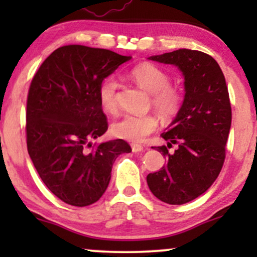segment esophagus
<instances>
[{"mask_svg": "<svg viewBox=\"0 0 257 257\" xmlns=\"http://www.w3.org/2000/svg\"><path fill=\"white\" fill-rule=\"evenodd\" d=\"M144 149H145V147H144L143 145H139V144H132V151L133 152H141V151H144Z\"/></svg>", "mask_w": 257, "mask_h": 257, "instance_id": "obj_1", "label": "esophagus"}]
</instances>
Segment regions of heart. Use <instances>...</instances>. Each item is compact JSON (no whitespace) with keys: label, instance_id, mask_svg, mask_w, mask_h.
I'll use <instances>...</instances> for the list:
<instances>
[{"label":"heart","instance_id":"obj_1","mask_svg":"<svg viewBox=\"0 0 257 257\" xmlns=\"http://www.w3.org/2000/svg\"><path fill=\"white\" fill-rule=\"evenodd\" d=\"M131 77L141 89L151 94L152 105L162 116L172 117L181 106L182 95L178 88L169 84L170 79L166 71L156 65L144 63L131 71ZM117 82L108 77L102 81L99 88V101L106 112L117 110ZM158 120L153 114H125L113 122L112 134L132 143H141L147 135L156 131Z\"/></svg>","mask_w":257,"mask_h":257}]
</instances>
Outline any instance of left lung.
Masks as SVG:
<instances>
[{"label":"left lung","instance_id":"obj_1","mask_svg":"<svg viewBox=\"0 0 257 257\" xmlns=\"http://www.w3.org/2000/svg\"><path fill=\"white\" fill-rule=\"evenodd\" d=\"M150 60L176 66L184 76L185 96L175 118L162 138L167 146L156 147L167 164L147 175L151 192L162 202L181 205L196 199L214 184L225 162V147L232 122L226 79L210 55L179 49Z\"/></svg>","mask_w":257,"mask_h":257}]
</instances>
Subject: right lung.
Returning a JSON list of instances; mask_svg holds the SVG:
<instances>
[{
  "label": "right lung",
  "mask_w": 257,
  "mask_h": 257,
  "mask_svg": "<svg viewBox=\"0 0 257 257\" xmlns=\"http://www.w3.org/2000/svg\"><path fill=\"white\" fill-rule=\"evenodd\" d=\"M132 57L70 44L55 49L32 78L26 104V143L44 185L75 206L98 202L114 161L132 151L122 139L94 144L107 131L100 84Z\"/></svg>",
  "instance_id": "1"
}]
</instances>
